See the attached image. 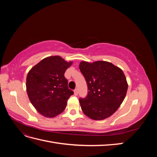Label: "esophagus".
<instances>
[{"instance_id":"1","label":"esophagus","mask_w":157,"mask_h":157,"mask_svg":"<svg viewBox=\"0 0 157 157\" xmlns=\"http://www.w3.org/2000/svg\"><path fill=\"white\" fill-rule=\"evenodd\" d=\"M78 90H77V89H75V90H74V94H75V96H77V95H78Z\"/></svg>"}]
</instances>
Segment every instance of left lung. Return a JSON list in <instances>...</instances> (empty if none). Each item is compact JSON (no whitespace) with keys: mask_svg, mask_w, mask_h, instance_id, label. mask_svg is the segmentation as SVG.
I'll return each instance as SVG.
<instances>
[{"mask_svg":"<svg viewBox=\"0 0 157 157\" xmlns=\"http://www.w3.org/2000/svg\"><path fill=\"white\" fill-rule=\"evenodd\" d=\"M79 69L89 90L86 98L79 99L84 115L95 121L111 117L124 101L128 90L122 70L105 61H82Z\"/></svg>","mask_w":157,"mask_h":157,"instance_id":"obj_1","label":"left lung"}]
</instances>
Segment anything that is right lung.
Segmentation results:
<instances>
[{
  "label": "right lung",
  "mask_w": 157,
  "mask_h": 157,
  "mask_svg": "<svg viewBox=\"0 0 157 157\" xmlns=\"http://www.w3.org/2000/svg\"><path fill=\"white\" fill-rule=\"evenodd\" d=\"M73 64L59 56H49L30 69L26 78L29 100L40 115L54 118L62 113L73 94L69 89L65 72Z\"/></svg>",
  "instance_id": "1"
}]
</instances>
